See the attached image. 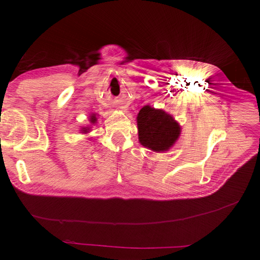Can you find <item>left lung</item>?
<instances>
[{"instance_id":"1","label":"left lung","mask_w":260,"mask_h":260,"mask_svg":"<svg viewBox=\"0 0 260 260\" xmlns=\"http://www.w3.org/2000/svg\"><path fill=\"white\" fill-rule=\"evenodd\" d=\"M137 124L141 145L156 153L169 151L181 135V125L174 116L149 105L141 108Z\"/></svg>"}]
</instances>
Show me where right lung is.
<instances>
[{
	"instance_id": "obj_1",
	"label": "right lung",
	"mask_w": 260,
	"mask_h": 260,
	"mask_svg": "<svg viewBox=\"0 0 260 260\" xmlns=\"http://www.w3.org/2000/svg\"><path fill=\"white\" fill-rule=\"evenodd\" d=\"M98 118H99V115L98 114H91L89 116V121H90V125H86V127H82L80 129L81 133H84V135H86V133H89L91 131V128L93 124H95L98 122Z\"/></svg>"
}]
</instances>
